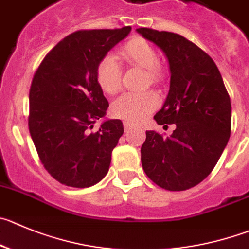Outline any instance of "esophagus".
<instances>
[{
  "mask_svg": "<svg viewBox=\"0 0 249 249\" xmlns=\"http://www.w3.org/2000/svg\"><path fill=\"white\" fill-rule=\"evenodd\" d=\"M123 128H124V131H129V129L134 128V124L132 122H129V121H124L123 122Z\"/></svg>",
  "mask_w": 249,
  "mask_h": 249,
  "instance_id": "esophagus-1",
  "label": "esophagus"
}]
</instances>
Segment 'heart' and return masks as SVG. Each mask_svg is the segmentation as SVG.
Listing matches in <instances>:
<instances>
[{
	"mask_svg": "<svg viewBox=\"0 0 249 249\" xmlns=\"http://www.w3.org/2000/svg\"><path fill=\"white\" fill-rule=\"evenodd\" d=\"M120 57L129 65L144 70L145 82L159 84L162 80V68L159 63V56L153 45L141 36H134L121 47ZM96 82L104 93L108 95L118 93L122 87V72L117 60L106 56L96 67ZM159 96L154 91L142 94L128 93L116 99L111 105V113L115 117L141 122L145 120L159 106Z\"/></svg>",
	"mask_w": 249,
	"mask_h": 249,
	"instance_id": "obj_1",
	"label": "heart"
}]
</instances>
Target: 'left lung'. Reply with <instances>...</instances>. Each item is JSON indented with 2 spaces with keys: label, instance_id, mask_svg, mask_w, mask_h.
Here are the masks:
<instances>
[{
  "label": "left lung",
  "instance_id": "1",
  "mask_svg": "<svg viewBox=\"0 0 249 249\" xmlns=\"http://www.w3.org/2000/svg\"><path fill=\"white\" fill-rule=\"evenodd\" d=\"M137 32L165 52L170 91L154 120L170 137L146 131L141 160L146 176L167 191H186L207 178L231 134V100L216 65L182 35L139 28Z\"/></svg>",
  "mask_w": 249,
  "mask_h": 249
}]
</instances>
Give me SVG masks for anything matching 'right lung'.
Segmentation results:
<instances>
[{"instance_id":"obj_1","label":"right lung","mask_w":249,"mask_h":249,"mask_svg":"<svg viewBox=\"0 0 249 249\" xmlns=\"http://www.w3.org/2000/svg\"><path fill=\"white\" fill-rule=\"evenodd\" d=\"M132 28L78 30L45 56L29 91V126L40 161L56 181L75 188L100 182L123 134L121 120L94 123L108 103L96 82V67Z\"/></svg>"}]
</instances>
